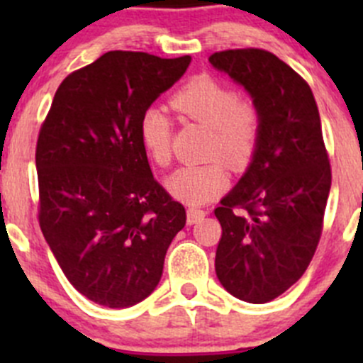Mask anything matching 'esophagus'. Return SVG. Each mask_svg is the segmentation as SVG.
Masks as SVG:
<instances>
[{
    "instance_id": "obj_1",
    "label": "esophagus",
    "mask_w": 363,
    "mask_h": 363,
    "mask_svg": "<svg viewBox=\"0 0 363 363\" xmlns=\"http://www.w3.org/2000/svg\"><path fill=\"white\" fill-rule=\"evenodd\" d=\"M205 214H207V212H205L203 208L189 207L188 208V225H195V223L202 221V219L205 218Z\"/></svg>"
}]
</instances>
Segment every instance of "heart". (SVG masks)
Returning a JSON list of instances; mask_svg holds the SVG:
<instances>
[{
  "instance_id": "obj_1",
  "label": "heart",
  "mask_w": 363,
  "mask_h": 363,
  "mask_svg": "<svg viewBox=\"0 0 363 363\" xmlns=\"http://www.w3.org/2000/svg\"><path fill=\"white\" fill-rule=\"evenodd\" d=\"M170 105L186 119L211 128L207 158L216 161L181 167L168 177L167 188L188 203L207 202L228 184V172L219 159L233 170L250 164L258 147L262 116L251 100L211 73H199L182 84ZM172 135L174 121L163 108L151 105L142 112V144L160 167L170 164Z\"/></svg>"
}]
</instances>
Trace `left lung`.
Returning a JSON list of instances; mask_svg holds the SVG:
<instances>
[{
    "label": "left lung",
    "instance_id": "obj_1",
    "mask_svg": "<svg viewBox=\"0 0 363 363\" xmlns=\"http://www.w3.org/2000/svg\"><path fill=\"white\" fill-rule=\"evenodd\" d=\"M208 61L246 87L262 116L250 168L214 208L216 276L237 298L265 303L302 277L323 232L332 168L320 112L309 84L269 50H219Z\"/></svg>",
    "mask_w": 363,
    "mask_h": 363
}]
</instances>
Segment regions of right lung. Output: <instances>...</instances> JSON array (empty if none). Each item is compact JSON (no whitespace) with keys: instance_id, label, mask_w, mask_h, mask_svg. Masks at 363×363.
I'll list each match as a JSON object with an SVG mask.
<instances>
[{"instance_id":"right-lung-1","label":"right lung","mask_w":363,"mask_h":363,"mask_svg":"<svg viewBox=\"0 0 363 363\" xmlns=\"http://www.w3.org/2000/svg\"><path fill=\"white\" fill-rule=\"evenodd\" d=\"M191 56L111 50L61 82L36 140L38 223L67 279L121 309L158 286L184 205L152 177L140 116Z\"/></svg>"}]
</instances>
